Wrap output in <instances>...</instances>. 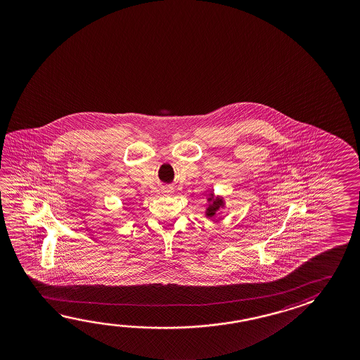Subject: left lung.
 <instances>
[{
    "label": "left lung",
    "mask_w": 360,
    "mask_h": 360,
    "mask_svg": "<svg viewBox=\"0 0 360 360\" xmlns=\"http://www.w3.org/2000/svg\"><path fill=\"white\" fill-rule=\"evenodd\" d=\"M211 195H212V198H210L211 203H210V206H208L206 211L207 216H208V217H212V216H214L216 212H217L218 208L224 206V202H222V200H219V198L213 200V193Z\"/></svg>",
    "instance_id": "left-lung-1"
}]
</instances>
